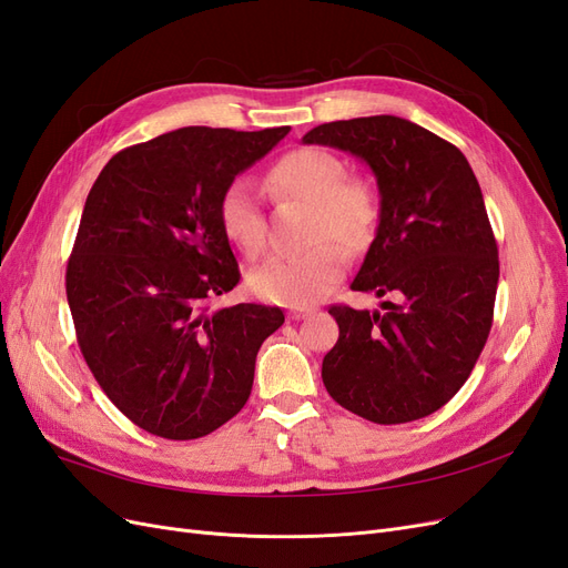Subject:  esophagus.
I'll use <instances>...</instances> for the list:
<instances>
[{
	"instance_id": "34e87169",
	"label": "esophagus",
	"mask_w": 568,
	"mask_h": 568,
	"mask_svg": "<svg viewBox=\"0 0 568 568\" xmlns=\"http://www.w3.org/2000/svg\"><path fill=\"white\" fill-rule=\"evenodd\" d=\"M315 307H291L288 320H305L307 315H313Z\"/></svg>"
}]
</instances>
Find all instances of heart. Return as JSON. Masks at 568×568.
Here are the masks:
<instances>
[{
  "mask_svg": "<svg viewBox=\"0 0 568 568\" xmlns=\"http://www.w3.org/2000/svg\"><path fill=\"white\" fill-rule=\"evenodd\" d=\"M265 189L277 201L307 203V248L274 255L248 274L257 298L288 307H311L332 294L348 267V251L372 244L379 227V192L365 175H348L336 153L305 146L284 153L265 173ZM220 230L246 257L267 244V222L257 194L246 180H234L220 196ZM339 243L336 245L335 242Z\"/></svg>",
  "mask_w": 568,
  "mask_h": 568,
  "instance_id": "1",
  "label": "heart"
}]
</instances>
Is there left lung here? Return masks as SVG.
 Masks as SVG:
<instances>
[{"mask_svg": "<svg viewBox=\"0 0 568 568\" xmlns=\"http://www.w3.org/2000/svg\"><path fill=\"white\" fill-rule=\"evenodd\" d=\"M303 142L372 168L379 227L351 288L400 296L386 301V313L329 307L338 341L322 359V382L341 407L374 424L434 415L486 346L500 277L474 170L455 144L398 115L324 123Z\"/></svg>", "mask_w": 568, "mask_h": 568, "instance_id": "left-lung-1", "label": "left lung"}]
</instances>
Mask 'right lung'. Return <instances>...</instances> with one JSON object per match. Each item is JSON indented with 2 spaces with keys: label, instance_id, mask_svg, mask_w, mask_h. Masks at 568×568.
<instances>
[{
  "label": "right lung",
  "instance_id": "add662e5",
  "mask_svg": "<svg viewBox=\"0 0 568 568\" xmlns=\"http://www.w3.org/2000/svg\"><path fill=\"white\" fill-rule=\"evenodd\" d=\"M288 128H180L128 146L84 201L65 294L84 363L144 432L192 440L251 395L255 355L284 324L280 307H211L239 274L220 196Z\"/></svg>",
  "mask_w": 568,
  "mask_h": 568
}]
</instances>
